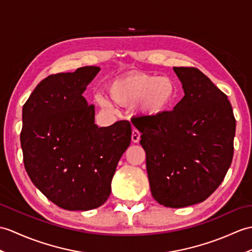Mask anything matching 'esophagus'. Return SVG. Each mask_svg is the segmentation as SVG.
Listing matches in <instances>:
<instances>
[{
  "label": "esophagus",
  "mask_w": 252,
  "mask_h": 252,
  "mask_svg": "<svg viewBox=\"0 0 252 252\" xmlns=\"http://www.w3.org/2000/svg\"><path fill=\"white\" fill-rule=\"evenodd\" d=\"M140 139V134L137 130H135V128H133L132 131V142L133 143H138Z\"/></svg>",
  "instance_id": "obj_1"
}]
</instances>
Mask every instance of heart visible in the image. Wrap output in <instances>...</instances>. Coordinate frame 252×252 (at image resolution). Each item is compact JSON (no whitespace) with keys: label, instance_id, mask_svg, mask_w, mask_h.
<instances>
[{"label":"heart","instance_id":"obj_1","mask_svg":"<svg viewBox=\"0 0 252 252\" xmlns=\"http://www.w3.org/2000/svg\"><path fill=\"white\" fill-rule=\"evenodd\" d=\"M108 94L113 101L128 106L138 102V109L144 115L156 116L166 110L177 97L175 81L162 76L144 73H132L116 78L108 87ZM97 102L107 107L106 98L98 97Z\"/></svg>","mask_w":252,"mask_h":252}]
</instances>
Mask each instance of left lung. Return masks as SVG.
Here are the masks:
<instances>
[{
  "instance_id": "left-lung-1",
  "label": "left lung",
  "mask_w": 252,
  "mask_h": 252,
  "mask_svg": "<svg viewBox=\"0 0 252 252\" xmlns=\"http://www.w3.org/2000/svg\"><path fill=\"white\" fill-rule=\"evenodd\" d=\"M185 96L171 112L144 116L142 133L151 194L180 208L205 201L223 181L234 153L236 120L227 96L195 67H174Z\"/></svg>"
}]
</instances>
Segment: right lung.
Returning a JSON list of instances; mask_svg holds the SVG:
<instances>
[{"mask_svg": "<svg viewBox=\"0 0 252 252\" xmlns=\"http://www.w3.org/2000/svg\"><path fill=\"white\" fill-rule=\"evenodd\" d=\"M99 69L49 75L22 108L26 171L49 201L66 210H90L107 201L117 164L131 143L130 122L98 127L94 106L83 96Z\"/></svg>", "mask_w": 252, "mask_h": 252, "instance_id": "add662e5", "label": "right lung"}]
</instances>
